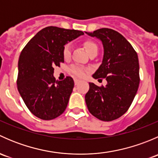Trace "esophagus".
<instances>
[{"label": "esophagus", "mask_w": 158, "mask_h": 158, "mask_svg": "<svg viewBox=\"0 0 158 158\" xmlns=\"http://www.w3.org/2000/svg\"><path fill=\"white\" fill-rule=\"evenodd\" d=\"M80 82V81L79 80V79H74V82H75V85H77V84H79V82Z\"/></svg>", "instance_id": "obj_1"}]
</instances>
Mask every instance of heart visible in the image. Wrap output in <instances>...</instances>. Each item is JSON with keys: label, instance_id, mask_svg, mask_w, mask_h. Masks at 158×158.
<instances>
[{"label": "heart", "instance_id": "1", "mask_svg": "<svg viewBox=\"0 0 158 158\" xmlns=\"http://www.w3.org/2000/svg\"><path fill=\"white\" fill-rule=\"evenodd\" d=\"M83 45H84V47H85V50L87 51V52H88L89 54H90L91 52H95V51H97V52H98V45H97L94 41L89 40H85L84 41ZM71 49H72L71 44H68L64 46V47H63V54L64 58L67 59L70 56V55H71ZM70 71H71L73 74L76 75V76H78V77L79 78H84L85 76H86L87 73H88V69H85V68L83 67H81V66H76V65L72 66L71 69H70Z\"/></svg>", "mask_w": 158, "mask_h": 158}]
</instances>
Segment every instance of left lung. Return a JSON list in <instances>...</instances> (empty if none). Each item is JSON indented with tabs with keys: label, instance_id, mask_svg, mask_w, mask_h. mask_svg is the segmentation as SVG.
Returning a JSON list of instances; mask_svg holds the SVG:
<instances>
[{
	"label": "left lung",
	"instance_id": "obj_1",
	"mask_svg": "<svg viewBox=\"0 0 158 158\" xmlns=\"http://www.w3.org/2000/svg\"><path fill=\"white\" fill-rule=\"evenodd\" d=\"M87 35L102 43V62L92 75L103 78L106 86L89 82L85 99L89 112L99 120L110 122L123 115L130 107L139 86L138 54L130 43L118 32L102 28Z\"/></svg>",
	"mask_w": 158,
	"mask_h": 158
}]
</instances>
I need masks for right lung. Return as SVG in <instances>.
<instances>
[{
	"instance_id": "obj_1",
	"label": "right lung",
	"mask_w": 158,
	"mask_h": 158,
	"mask_svg": "<svg viewBox=\"0 0 158 158\" xmlns=\"http://www.w3.org/2000/svg\"><path fill=\"white\" fill-rule=\"evenodd\" d=\"M80 30L47 27L22 50L18 61L17 89L28 109L39 118L52 120L66 109L74 87L73 78L56 80L54 66L64 63L63 47L83 35Z\"/></svg>"
}]
</instances>
